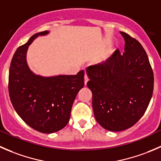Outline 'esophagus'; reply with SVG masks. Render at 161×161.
<instances>
[{
  "label": "esophagus",
  "mask_w": 161,
  "mask_h": 161,
  "mask_svg": "<svg viewBox=\"0 0 161 161\" xmlns=\"http://www.w3.org/2000/svg\"><path fill=\"white\" fill-rule=\"evenodd\" d=\"M88 81H89V77H88V75H87L86 73L85 74V85H86V83Z\"/></svg>",
  "instance_id": "34e87169"
}]
</instances>
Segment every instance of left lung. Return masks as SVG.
<instances>
[{
  "label": "left lung",
  "mask_w": 161,
  "mask_h": 161,
  "mask_svg": "<svg viewBox=\"0 0 161 161\" xmlns=\"http://www.w3.org/2000/svg\"><path fill=\"white\" fill-rule=\"evenodd\" d=\"M121 34L124 53L115 50L105 62L86 69L94 116L111 131L134 125L147 111L153 91V72L145 50L129 34Z\"/></svg>",
  "instance_id": "1"
}]
</instances>
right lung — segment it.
I'll list each match as a JSON object with an SVG mask.
<instances>
[{"label": "right lung", "instance_id": "obj_1", "mask_svg": "<svg viewBox=\"0 0 161 161\" xmlns=\"http://www.w3.org/2000/svg\"><path fill=\"white\" fill-rule=\"evenodd\" d=\"M34 34L25 44L16 50L11 60L8 91L11 103L28 125L42 133H53L65 127L70 119L73 102L84 86V71L75 75L43 77L36 75L27 64L29 46L39 36Z\"/></svg>", "mask_w": 161, "mask_h": 161}]
</instances>
